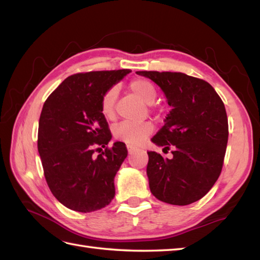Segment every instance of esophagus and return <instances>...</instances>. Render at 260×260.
<instances>
[{
	"label": "esophagus",
	"mask_w": 260,
	"mask_h": 260,
	"mask_svg": "<svg viewBox=\"0 0 260 260\" xmlns=\"http://www.w3.org/2000/svg\"><path fill=\"white\" fill-rule=\"evenodd\" d=\"M127 151H128V154H132L135 151V147L131 146V145H127Z\"/></svg>",
	"instance_id": "34e87169"
}]
</instances>
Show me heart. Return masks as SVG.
Masks as SVG:
<instances>
[{"label": "heart", "instance_id": "heart-1", "mask_svg": "<svg viewBox=\"0 0 260 260\" xmlns=\"http://www.w3.org/2000/svg\"><path fill=\"white\" fill-rule=\"evenodd\" d=\"M132 92L139 97L145 104H152L156 98V90L150 81L145 79H135L129 84ZM117 97V88L112 87L104 93L102 98V113L105 117H113L115 110V102ZM153 125L151 123H133L123 121L115 127L114 136L120 142H124L131 146L142 144L152 134Z\"/></svg>", "mask_w": 260, "mask_h": 260}]
</instances>
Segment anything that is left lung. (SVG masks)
<instances>
[{
    "instance_id": "left-lung-1",
    "label": "left lung",
    "mask_w": 260,
    "mask_h": 260,
    "mask_svg": "<svg viewBox=\"0 0 260 260\" xmlns=\"http://www.w3.org/2000/svg\"><path fill=\"white\" fill-rule=\"evenodd\" d=\"M161 88L172 109L151 140L173 157L147 152L152 194L165 203L186 206L200 200L218 180L228 143V118L221 98L202 79L182 73L137 71Z\"/></svg>"
}]
</instances>
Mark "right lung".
I'll list each match as a JSON object with an SVG mask.
<instances>
[{"label":"right lung","mask_w":260,"mask_h":260,"mask_svg":"<svg viewBox=\"0 0 260 260\" xmlns=\"http://www.w3.org/2000/svg\"><path fill=\"white\" fill-rule=\"evenodd\" d=\"M129 73L120 69L69 76L43 105L38 131L43 172L54 198L74 211H96L115 197L114 179L127 148L123 142L106 147L112 134L102 98ZM97 146L105 151L96 157Z\"/></svg>","instance_id":"obj_1"}]
</instances>
